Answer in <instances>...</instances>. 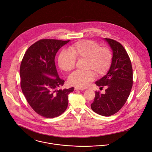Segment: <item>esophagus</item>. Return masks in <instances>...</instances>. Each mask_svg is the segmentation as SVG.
I'll use <instances>...</instances> for the list:
<instances>
[{
    "label": "esophagus",
    "mask_w": 152,
    "mask_h": 152,
    "mask_svg": "<svg viewBox=\"0 0 152 152\" xmlns=\"http://www.w3.org/2000/svg\"><path fill=\"white\" fill-rule=\"evenodd\" d=\"M74 89H75V90H80V91H84V90H85V89H84V88H78V87H75V88H74Z\"/></svg>",
    "instance_id": "esophagus-1"
}]
</instances>
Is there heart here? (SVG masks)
I'll return each instance as SVG.
<instances>
[{
  "mask_svg": "<svg viewBox=\"0 0 152 152\" xmlns=\"http://www.w3.org/2000/svg\"><path fill=\"white\" fill-rule=\"evenodd\" d=\"M68 50H63L59 54L58 64L60 68L66 72L72 71L76 59H85V71H75L68 78L71 85L85 88L97 75L104 74L109 69L112 62V55L107 47H99L95 42L80 40L70 46Z\"/></svg>",
  "mask_w": 152,
  "mask_h": 152,
  "instance_id": "heart-1",
  "label": "heart"
}]
</instances>
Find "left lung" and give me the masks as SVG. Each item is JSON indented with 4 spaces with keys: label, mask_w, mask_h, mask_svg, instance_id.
<instances>
[{
    "label": "left lung",
    "mask_w": 152,
    "mask_h": 152,
    "mask_svg": "<svg viewBox=\"0 0 152 152\" xmlns=\"http://www.w3.org/2000/svg\"><path fill=\"white\" fill-rule=\"evenodd\" d=\"M112 51V58L107 73L95 82L96 86L106 88L105 94L95 92L91 109L95 113L109 116L118 112L124 105L133 85V70L126 50L114 40L104 38Z\"/></svg>",
    "instance_id": "left-lung-1"
}]
</instances>
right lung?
I'll use <instances>...</instances> for the list:
<instances>
[{
    "label": "right lung",
    "instance_id": "obj_1",
    "mask_svg": "<svg viewBox=\"0 0 152 152\" xmlns=\"http://www.w3.org/2000/svg\"><path fill=\"white\" fill-rule=\"evenodd\" d=\"M70 40L42 39L32 45L22 59L20 85L28 103L36 113L47 118L58 116L66 109L74 88L59 89L64 83L57 73L55 57Z\"/></svg>",
    "mask_w": 152,
    "mask_h": 152
}]
</instances>
